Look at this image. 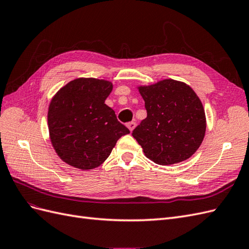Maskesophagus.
<instances>
[{"instance_id":"obj_1","label":"esophagus","mask_w":249,"mask_h":249,"mask_svg":"<svg viewBox=\"0 0 249 249\" xmlns=\"http://www.w3.org/2000/svg\"><path fill=\"white\" fill-rule=\"evenodd\" d=\"M126 126H127V129L130 130V132H133V130L135 129V126H136V124H135L134 122H131V123L126 124Z\"/></svg>"}]
</instances>
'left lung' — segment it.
<instances>
[{
  "label": "left lung",
  "mask_w": 249,
  "mask_h": 249,
  "mask_svg": "<svg viewBox=\"0 0 249 249\" xmlns=\"http://www.w3.org/2000/svg\"><path fill=\"white\" fill-rule=\"evenodd\" d=\"M147 116L132 133L150 161L159 165L183 162L205 138L207 120L202 103L186 83L164 79L137 86Z\"/></svg>",
  "instance_id": "1"
}]
</instances>
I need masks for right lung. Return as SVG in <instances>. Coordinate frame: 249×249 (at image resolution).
Here are the masks:
<instances>
[{
  "label": "right lung",
  "instance_id": "obj_1",
  "mask_svg": "<svg viewBox=\"0 0 249 249\" xmlns=\"http://www.w3.org/2000/svg\"><path fill=\"white\" fill-rule=\"evenodd\" d=\"M112 89L108 80L78 78L52 97L48 111L50 140L66 164L82 170L99 167L117 140L130 133L105 104Z\"/></svg>",
  "mask_w": 249,
  "mask_h": 249
}]
</instances>
